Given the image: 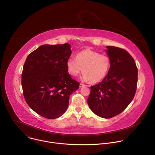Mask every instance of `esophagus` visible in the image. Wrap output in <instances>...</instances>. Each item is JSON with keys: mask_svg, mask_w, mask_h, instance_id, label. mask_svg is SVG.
I'll return each instance as SVG.
<instances>
[{"mask_svg": "<svg viewBox=\"0 0 155 155\" xmlns=\"http://www.w3.org/2000/svg\"><path fill=\"white\" fill-rule=\"evenodd\" d=\"M86 86V85L84 84H83V83H80V87H83V86Z\"/></svg>", "mask_w": 155, "mask_h": 155, "instance_id": "1", "label": "esophagus"}]
</instances>
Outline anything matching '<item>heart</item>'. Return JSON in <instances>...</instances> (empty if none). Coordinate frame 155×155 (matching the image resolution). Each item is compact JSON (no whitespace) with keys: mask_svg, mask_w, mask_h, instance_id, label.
<instances>
[{"mask_svg":"<svg viewBox=\"0 0 155 155\" xmlns=\"http://www.w3.org/2000/svg\"><path fill=\"white\" fill-rule=\"evenodd\" d=\"M66 65L70 75L76 77L83 71L81 78L83 80L97 83L107 75L110 67V60L107 56L86 49L79 52L76 59L69 58Z\"/></svg>","mask_w":155,"mask_h":155,"instance_id":"b5f03b06","label":"heart"}]
</instances>
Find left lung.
Returning a JSON list of instances; mask_svg holds the SVG:
<instances>
[{"mask_svg":"<svg viewBox=\"0 0 155 155\" xmlns=\"http://www.w3.org/2000/svg\"><path fill=\"white\" fill-rule=\"evenodd\" d=\"M106 48L110 67L104 80L91 86L87 104L96 115L110 118L121 113L133 99L138 71L134 59L125 50Z\"/></svg>","mask_w":155,"mask_h":155,"instance_id":"8db88e82","label":"left lung"}]
</instances>
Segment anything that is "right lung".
I'll list each match as a JSON object with an SVG mask.
<instances>
[{"instance_id":"1","label":"right lung","mask_w":155,"mask_h":155,"mask_svg":"<svg viewBox=\"0 0 155 155\" xmlns=\"http://www.w3.org/2000/svg\"><path fill=\"white\" fill-rule=\"evenodd\" d=\"M71 45H43L27 57L21 75L25 99L37 114L48 119L62 116L68 109L69 96L80 83L68 73L66 62Z\"/></svg>"}]
</instances>
